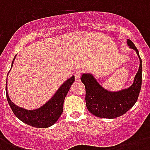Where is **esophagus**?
<instances>
[{"label":"esophagus","instance_id":"obj_1","mask_svg":"<svg viewBox=\"0 0 150 150\" xmlns=\"http://www.w3.org/2000/svg\"><path fill=\"white\" fill-rule=\"evenodd\" d=\"M80 76H81V74H80L79 71H75V82H79V81H80Z\"/></svg>","mask_w":150,"mask_h":150}]
</instances>
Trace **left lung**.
Segmentation results:
<instances>
[{
  "label": "left lung",
  "instance_id": "1",
  "mask_svg": "<svg viewBox=\"0 0 150 150\" xmlns=\"http://www.w3.org/2000/svg\"><path fill=\"white\" fill-rule=\"evenodd\" d=\"M127 44L136 52L139 58V68L133 83L119 91H109L99 84L93 75L83 73L81 81L86 87V107L91 114L102 118L114 119L123 115L135 105L142 86V60L135 44L127 40Z\"/></svg>",
  "mask_w": 150,
  "mask_h": 150
}]
</instances>
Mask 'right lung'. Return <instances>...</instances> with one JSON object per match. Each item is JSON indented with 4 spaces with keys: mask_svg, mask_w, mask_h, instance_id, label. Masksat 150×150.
I'll use <instances>...</instances> for the list:
<instances>
[{
    "mask_svg": "<svg viewBox=\"0 0 150 150\" xmlns=\"http://www.w3.org/2000/svg\"><path fill=\"white\" fill-rule=\"evenodd\" d=\"M16 57V55H15ZM15 57L13 59L11 67L15 61ZM9 73H8V75ZM8 79V78H7ZM75 81V76L73 75L70 79L66 80L63 84L59 87L56 93L51 98L46 102L43 106L37 109L27 110L19 107L11 100L8 91V80L6 81V96L11 109L12 110L15 115L23 123L27 124L32 127L40 128H46L50 127L57 122L63 112L64 100L67 96V93L70 89L71 86Z\"/></svg>",
    "mask_w": 150,
    "mask_h": 150,
    "instance_id": "1",
    "label": "right lung"
}]
</instances>
